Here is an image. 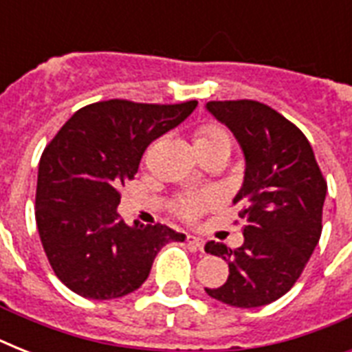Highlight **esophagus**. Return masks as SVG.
Wrapping results in <instances>:
<instances>
[{"mask_svg": "<svg viewBox=\"0 0 352 352\" xmlns=\"http://www.w3.org/2000/svg\"><path fill=\"white\" fill-rule=\"evenodd\" d=\"M186 243L193 248H197V250H204V241L197 235H186Z\"/></svg>", "mask_w": 352, "mask_h": 352, "instance_id": "obj_1", "label": "esophagus"}]
</instances>
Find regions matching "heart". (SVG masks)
I'll use <instances>...</instances> for the list:
<instances>
[{
    "instance_id": "1",
    "label": "heart",
    "mask_w": 352,
    "mask_h": 352,
    "mask_svg": "<svg viewBox=\"0 0 352 352\" xmlns=\"http://www.w3.org/2000/svg\"><path fill=\"white\" fill-rule=\"evenodd\" d=\"M197 151H206V149H223L230 153L232 149V135L223 124L219 122H204L193 133ZM215 201V195L212 192L203 193V195H186L177 201V212L184 219H195L206 206Z\"/></svg>"
}]
</instances>
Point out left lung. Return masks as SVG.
<instances>
[{"label": "left lung", "mask_w": 352, "mask_h": 352, "mask_svg": "<svg viewBox=\"0 0 352 352\" xmlns=\"http://www.w3.org/2000/svg\"><path fill=\"white\" fill-rule=\"evenodd\" d=\"M212 115L235 135L245 153L241 204L245 243L228 248L208 241L204 250L228 261V279L206 294L252 309L287 294L322 235L327 181L311 142L290 120L256 100H212Z\"/></svg>", "instance_id": "1"}]
</instances>
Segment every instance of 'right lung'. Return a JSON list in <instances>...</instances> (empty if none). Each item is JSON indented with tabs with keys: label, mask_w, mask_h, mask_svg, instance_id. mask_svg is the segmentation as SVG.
Wrapping results in <instances>:
<instances>
[{
	"label": "right lung",
	"mask_w": 352,
	"mask_h": 352,
	"mask_svg": "<svg viewBox=\"0 0 352 352\" xmlns=\"http://www.w3.org/2000/svg\"><path fill=\"white\" fill-rule=\"evenodd\" d=\"M197 100H106L74 113L47 144L38 168L36 225L56 278L89 300H113L148 279L155 256L184 234L127 226L120 186L135 179L149 144L192 115Z\"/></svg>",
	"instance_id": "right-lung-1"
}]
</instances>
